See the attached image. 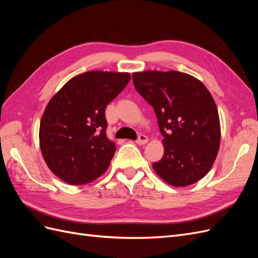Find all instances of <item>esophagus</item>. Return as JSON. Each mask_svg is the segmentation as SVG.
<instances>
[{
  "instance_id": "1",
  "label": "esophagus",
  "mask_w": 258,
  "mask_h": 258,
  "mask_svg": "<svg viewBox=\"0 0 258 258\" xmlns=\"http://www.w3.org/2000/svg\"><path fill=\"white\" fill-rule=\"evenodd\" d=\"M136 142H137V144H139V145H144V144H146V143L148 142V139H147V137L144 136V135H140Z\"/></svg>"
}]
</instances>
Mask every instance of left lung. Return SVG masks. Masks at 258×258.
<instances>
[{
	"instance_id": "1",
	"label": "left lung",
	"mask_w": 258,
	"mask_h": 258,
	"mask_svg": "<svg viewBox=\"0 0 258 258\" xmlns=\"http://www.w3.org/2000/svg\"><path fill=\"white\" fill-rule=\"evenodd\" d=\"M137 91L153 107L165 154L153 163L171 186L198 182L212 168L220 150L221 124L213 97L196 77L177 71L132 74Z\"/></svg>"
}]
</instances>
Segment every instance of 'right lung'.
I'll list each match as a JSON object with an SVG mask.
<instances>
[{"instance_id":"obj_1","label":"right lung","mask_w":258,"mask_h":258,"mask_svg":"<svg viewBox=\"0 0 258 258\" xmlns=\"http://www.w3.org/2000/svg\"><path fill=\"white\" fill-rule=\"evenodd\" d=\"M130 79L129 73L89 71L50 99L40 123V146L46 165L62 181L87 184L110 166L116 147L106 136L105 107Z\"/></svg>"}]
</instances>
